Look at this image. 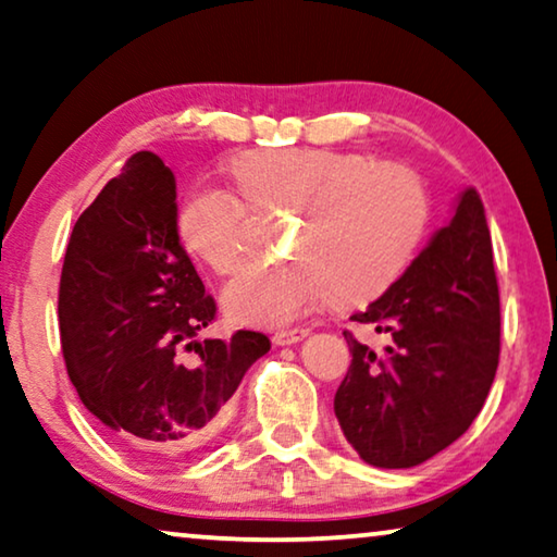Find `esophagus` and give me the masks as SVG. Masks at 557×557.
Listing matches in <instances>:
<instances>
[{
  "label": "esophagus",
  "instance_id": "34e87169",
  "mask_svg": "<svg viewBox=\"0 0 557 557\" xmlns=\"http://www.w3.org/2000/svg\"><path fill=\"white\" fill-rule=\"evenodd\" d=\"M307 332H310V330H305V327L280 330V332H275V335H272V343H275V345H295V343H300V339L307 337Z\"/></svg>",
  "mask_w": 557,
  "mask_h": 557
}]
</instances>
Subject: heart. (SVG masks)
Returning <instances> with one entry per match:
<instances>
[{
  "label": "heart",
  "instance_id": "1",
  "mask_svg": "<svg viewBox=\"0 0 557 557\" xmlns=\"http://www.w3.org/2000/svg\"><path fill=\"white\" fill-rule=\"evenodd\" d=\"M230 174L250 210L297 218L293 260L247 264L227 282L222 305L243 325H287L330 297L337 307L377 300L408 270L430 222L425 182L400 162L327 147L252 149L232 160ZM242 203L227 189L199 185L180 205L182 245L218 275L243 260Z\"/></svg>",
  "mask_w": 557,
  "mask_h": 557
}]
</instances>
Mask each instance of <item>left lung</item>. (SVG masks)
Instances as JSON below:
<instances>
[{
	"mask_svg": "<svg viewBox=\"0 0 557 557\" xmlns=\"http://www.w3.org/2000/svg\"><path fill=\"white\" fill-rule=\"evenodd\" d=\"M352 320L387 332L393 345L375 355L345 330L352 362L335 393L339 428L364 462L414 468L472 425L500 358V293L475 189H465L450 225Z\"/></svg>",
	"mask_w": 557,
	"mask_h": 557,
	"instance_id": "obj_1",
	"label": "left lung"
}]
</instances>
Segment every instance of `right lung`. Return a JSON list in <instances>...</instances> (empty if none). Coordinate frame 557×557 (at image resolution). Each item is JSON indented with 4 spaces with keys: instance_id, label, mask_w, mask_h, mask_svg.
Segmentation results:
<instances>
[{
    "instance_id": "add662e5",
    "label": "right lung",
    "mask_w": 557,
    "mask_h": 557,
    "mask_svg": "<svg viewBox=\"0 0 557 557\" xmlns=\"http://www.w3.org/2000/svg\"><path fill=\"white\" fill-rule=\"evenodd\" d=\"M174 189L160 157L132 154L79 214L60 280L62 355L79 400L124 445L164 462L210 437L270 350L252 330L195 339L218 305L180 245Z\"/></svg>"
}]
</instances>
